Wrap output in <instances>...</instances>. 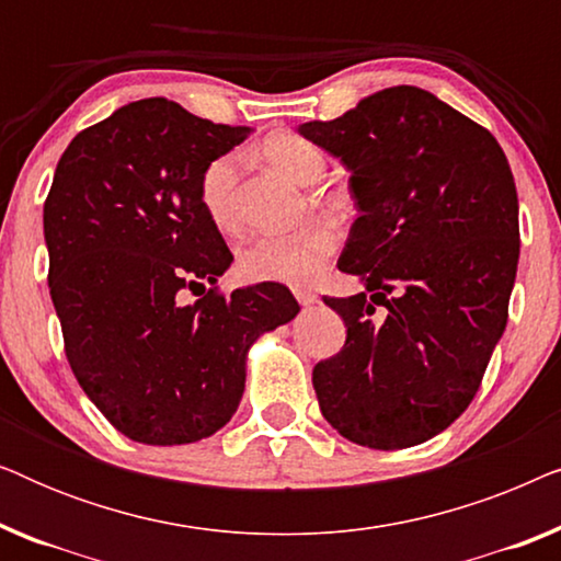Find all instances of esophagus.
<instances>
[{
    "mask_svg": "<svg viewBox=\"0 0 561 561\" xmlns=\"http://www.w3.org/2000/svg\"><path fill=\"white\" fill-rule=\"evenodd\" d=\"M294 296H296V301L301 304V306L319 304V296L313 294V290H309V288H294Z\"/></svg>",
    "mask_w": 561,
    "mask_h": 561,
    "instance_id": "esophagus-1",
    "label": "esophagus"
}]
</instances>
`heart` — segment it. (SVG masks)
Wrapping results in <instances>:
<instances>
[{"label":"heart","instance_id":"1","mask_svg":"<svg viewBox=\"0 0 561 561\" xmlns=\"http://www.w3.org/2000/svg\"><path fill=\"white\" fill-rule=\"evenodd\" d=\"M263 158L296 183H313L327 165L324 152L317 142L290 133L267 137L263 142ZM237 179H240L237 152H225L209 160L198 175V204L206 219L225 234H232L240 227L234 202ZM336 244H340V232L332 221L313 217L288 232L252 237L237 255V271L244 280L255 283H309L324 271Z\"/></svg>","mask_w":561,"mask_h":561}]
</instances>
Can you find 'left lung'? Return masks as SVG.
<instances>
[{"label": "left lung", "mask_w": 561, "mask_h": 561, "mask_svg": "<svg viewBox=\"0 0 561 561\" xmlns=\"http://www.w3.org/2000/svg\"><path fill=\"white\" fill-rule=\"evenodd\" d=\"M298 133L352 173L359 217L340 271L365 280L363 294L324 298L347 340L313 367L319 409L359 447H413L472 403L508 321L520 250L511 165L485 127L416 87Z\"/></svg>", "instance_id": "obj_1"}]
</instances>
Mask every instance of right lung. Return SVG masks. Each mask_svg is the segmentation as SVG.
I'll return each instance as SVG.
<instances>
[{
  "label": "right lung",
  "mask_w": 561,
  "mask_h": 561,
  "mask_svg": "<svg viewBox=\"0 0 561 561\" xmlns=\"http://www.w3.org/2000/svg\"><path fill=\"white\" fill-rule=\"evenodd\" d=\"M248 133L152 96L81 129L58 160L43 229L66 357L135 442L219 432L240 405L250 344L298 313L280 283L214 286L232 252L198 204V175Z\"/></svg>",
  "instance_id": "right-lung-1"
}]
</instances>
